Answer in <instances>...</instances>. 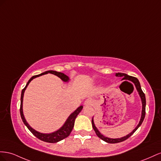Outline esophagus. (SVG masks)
Masks as SVG:
<instances>
[{"mask_svg":"<svg viewBox=\"0 0 161 161\" xmlns=\"http://www.w3.org/2000/svg\"><path fill=\"white\" fill-rule=\"evenodd\" d=\"M92 104H93L92 100H90V99L86 100L85 101V103H84V105H85L86 107H89V106H91V105H92Z\"/></svg>","mask_w":161,"mask_h":161,"instance_id":"obj_1","label":"esophagus"}]
</instances>
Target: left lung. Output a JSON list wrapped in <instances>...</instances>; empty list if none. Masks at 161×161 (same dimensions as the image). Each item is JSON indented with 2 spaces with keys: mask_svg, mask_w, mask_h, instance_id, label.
I'll use <instances>...</instances> for the list:
<instances>
[{
  "mask_svg": "<svg viewBox=\"0 0 161 161\" xmlns=\"http://www.w3.org/2000/svg\"><path fill=\"white\" fill-rule=\"evenodd\" d=\"M115 75L117 77H123V80H129V81H132L133 83L134 84L137 90V92H138V94L140 96L141 98V100H142V115H141V119H140V121L138 123V125H137L136 126V127L135 128V129L133 130L130 134H129L128 135L124 136V137H121V138H109V137H105L102 134H100V131H98V130L96 128V127L94 125V120H93V118L92 119V127L94 130L95 131L96 135H97V136L98 137H100V138L101 140H104V142H107V143H110V144H115V143H119V142H121L123 141H125V140H127V138H129V137L134 134V133L138 129V127L142 125V122H143L144 119V117H145V114H146V97H145V94L143 92V91L142 90V88H141V86H140V81L139 80L137 79L136 77H132V76H130V75H128L127 74H125V73H117Z\"/></svg>",
  "mask_w": 161,
  "mask_h": 161,
  "instance_id": "obj_1",
  "label": "left lung"
}]
</instances>
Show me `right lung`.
Instances as JSON below:
<instances>
[{
    "mask_svg": "<svg viewBox=\"0 0 161 161\" xmlns=\"http://www.w3.org/2000/svg\"><path fill=\"white\" fill-rule=\"evenodd\" d=\"M47 73H52V74L57 75L59 78H61V79L65 82H68L69 80V77L67 75H66L65 74H64V73H61V72H57L56 71H52V70L45 71L42 73H41V74L31 77L30 79V80L27 81V83L25 88L23 89L22 91H21L20 114H21V117L22 119L23 122H24V123L26 125V127L28 128V130L36 137H38V138L40 139V140L46 142H48V143H56V142H58L61 141L63 139H65V138H66L67 137L69 136V134H71V132L73 130V126H74V123H75V119H76L77 116L78 115V114H79L81 112L82 108H83V106L79 107L75 110L74 112L72 113L69 115V117L67 118L65 123H64V125L60 128V129L56 131L50 133V134H42V133H40V132L36 131L35 130L33 129V128L31 127L29 124L27 123L24 117V113H23V98H24V95L25 90L27 87V86H28V84L30 83V81L34 79V78H36V77H37L41 76L42 75L47 74Z\"/></svg>",
    "mask_w": 161,
    "mask_h": 161,
    "instance_id": "right-lung-1",
    "label": "right lung"
}]
</instances>
